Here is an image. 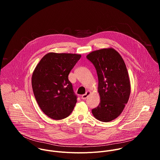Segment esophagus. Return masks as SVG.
Returning <instances> with one entry per match:
<instances>
[{
  "label": "esophagus",
  "instance_id": "esophagus-1",
  "mask_svg": "<svg viewBox=\"0 0 160 160\" xmlns=\"http://www.w3.org/2000/svg\"><path fill=\"white\" fill-rule=\"evenodd\" d=\"M90 93H91L90 91H89V90L87 91L86 93H85V94H83V95L82 96V99H86L87 98V97L90 94Z\"/></svg>",
  "mask_w": 160,
  "mask_h": 160
}]
</instances>
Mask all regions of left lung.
I'll return each instance as SVG.
<instances>
[{"instance_id": "8db88e82", "label": "left lung", "mask_w": 160, "mask_h": 160, "mask_svg": "<svg viewBox=\"0 0 160 160\" xmlns=\"http://www.w3.org/2000/svg\"><path fill=\"white\" fill-rule=\"evenodd\" d=\"M87 58L94 65L98 77L99 106L92 110L98 120L111 122L118 117L130 94V82L121 55L112 48L90 52Z\"/></svg>"}]
</instances>
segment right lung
I'll return each mask as SVG.
<instances>
[{
    "instance_id": "obj_1",
    "label": "right lung",
    "mask_w": 160,
    "mask_h": 160,
    "mask_svg": "<svg viewBox=\"0 0 160 160\" xmlns=\"http://www.w3.org/2000/svg\"><path fill=\"white\" fill-rule=\"evenodd\" d=\"M81 55L49 52L36 66L32 85L41 110L49 118L59 120L69 116L77 102L68 75Z\"/></svg>"
}]
</instances>
